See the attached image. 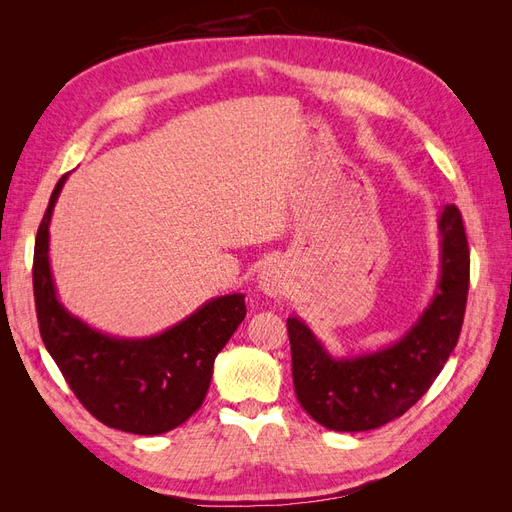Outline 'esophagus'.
I'll return each mask as SVG.
<instances>
[{
    "mask_svg": "<svg viewBox=\"0 0 512 512\" xmlns=\"http://www.w3.org/2000/svg\"><path fill=\"white\" fill-rule=\"evenodd\" d=\"M258 290L265 292L267 297H282L288 288V273L282 265H267L258 273Z\"/></svg>",
    "mask_w": 512,
    "mask_h": 512,
    "instance_id": "obj_1",
    "label": "esophagus"
}]
</instances>
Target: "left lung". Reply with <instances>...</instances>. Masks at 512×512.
<instances>
[{"label": "left lung", "instance_id": "left-lung-1", "mask_svg": "<svg viewBox=\"0 0 512 512\" xmlns=\"http://www.w3.org/2000/svg\"><path fill=\"white\" fill-rule=\"evenodd\" d=\"M440 280L433 299L395 344L335 359L307 324L286 320L292 382L303 410L333 431L376 429L421 399L457 346L470 286V250L461 213L438 218Z\"/></svg>", "mask_w": 512, "mask_h": 512}]
</instances>
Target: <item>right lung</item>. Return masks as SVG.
<instances>
[{
    "mask_svg": "<svg viewBox=\"0 0 512 512\" xmlns=\"http://www.w3.org/2000/svg\"><path fill=\"white\" fill-rule=\"evenodd\" d=\"M66 179L55 185L34 247L42 342L74 395L100 423L136 436H160L203 406L215 356L245 318V294L215 297L151 337H115L89 327L61 305L51 273L49 226Z\"/></svg>",
    "mask_w": 512,
    "mask_h": 512,
    "instance_id": "1",
    "label": "right lung"
}]
</instances>
